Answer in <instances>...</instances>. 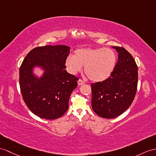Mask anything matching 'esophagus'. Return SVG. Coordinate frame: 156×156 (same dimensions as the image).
<instances>
[{
	"mask_svg": "<svg viewBox=\"0 0 156 156\" xmlns=\"http://www.w3.org/2000/svg\"><path fill=\"white\" fill-rule=\"evenodd\" d=\"M84 83H85L84 81L81 80V79H79V80H78V85H82L84 84Z\"/></svg>",
	"mask_w": 156,
	"mask_h": 156,
	"instance_id": "obj_1",
	"label": "esophagus"
}]
</instances>
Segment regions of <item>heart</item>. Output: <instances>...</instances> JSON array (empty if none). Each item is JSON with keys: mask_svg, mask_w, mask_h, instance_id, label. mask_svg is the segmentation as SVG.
Segmentation results:
<instances>
[{"mask_svg": "<svg viewBox=\"0 0 156 156\" xmlns=\"http://www.w3.org/2000/svg\"><path fill=\"white\" fill-rule=\"evenodd\" d=\"M116 63V55L109 48H80L75 50L73 57L66 61L67 69L76 74L84 66V71L90 81H105L111 75Z\"/></svg>", "mask_w": 156, "mask_h": 156, "instance_id": "obj_1", "label": "heart"}]
</instances>
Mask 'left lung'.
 I'll return each instance as SVG.
<instances>
[{"mask_svg": "<svg viewBox=\"0 0 156 156\" xmlns=\"http://www.w3.org/2000/svg\"><path fill=\"white\" fill-rule=\"evenodd\" d=\"M119 59L111 76L91 83V105L94 112L105 119H113L126 111L134 99L138 86V66L126 49L113 46Z\"/></svg>", "mask_w": 156, "mask_h": 156, "instance_id": "1", "label": "left lung"}]
</instances>
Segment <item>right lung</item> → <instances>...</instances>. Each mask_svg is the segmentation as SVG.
<instances>
[{"label": "right lung", "instance_id": "obj_1", "mask_svg": "<svg viewBox=\"0 0 156 156\" xmlns=\"http://www.w3.org/2000/svg\"><path fill=\"white\" fill-rule=\"evenodd\" d=\"M69 50V47L62 45L37 47L28 53L21 64L19 83L22 98L30 111L41 119H58L69 107L71 94L79 80L65 69ZM36 65L45 70L40 79L32 73Z\"/></svg>", "mask_w": 156, "mask_h": 156}]
</instances>
